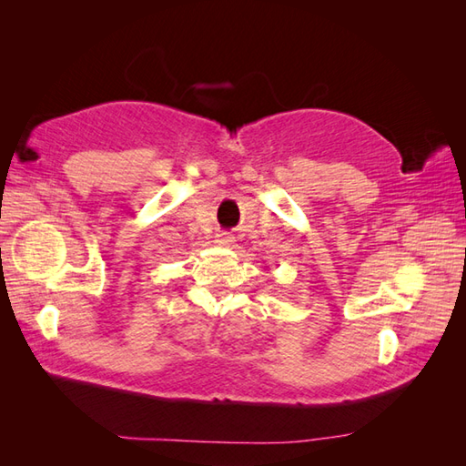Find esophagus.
Instances as JSON below:
<instances>
[{
    "label": "esophagus",
    "instance_id": "34e87169",
    "mask_svg": "<svg viewBox=\"0 0 466 466\" xmlns=\"http://www.w3.org/2000/svg\"><path fill=\"white\" fill-rule=\"evenodd\" d=\"M216 243L221 245V247H231V245L235 243V237H231V235H228V233H219V235L216 237Z\"/></svg>",
    "mask_w": 466,
    "mask_h": 466
}]
</instances>
